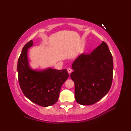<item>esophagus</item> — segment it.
Masks as SVG:
<instances>
[{
  "label": "esophagus",
  "mask_w": 131,
  "mask_h": 131,
  "mask_svg": "<svg viewBox=\"0 0 131 131\" xmlns=\"http://www.w3.org/2000/svg\"><path fill=\"white\" fill-rule=\"evenodd\" d=\"M68 72L69 73V74H70L71 73H72V69L71 68H68Z\"/></svg>",
  "instance_id": "1"
}]
</instances>
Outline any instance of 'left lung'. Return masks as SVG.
<instances>
[{"mask_svg": "<svg viewBox=\"0 0 131 131\" xmlns=\"http://www.w3.org/2000/svg\"><path fill=\"white\" fill-rule=\"evenodd\" d=\"M70 78L74 83L75 99L82 105L96 103L109 91L113 61L107 44L102 41L91 54H81L72 64Z\"/></svg>", "mask_w": 131, "mask_h": 131, "instance_id": "8db88e82", "label": "left lung"}]
</instances>
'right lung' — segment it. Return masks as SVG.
Wrapping results in <instances>:
<instances>
[{"label":"right lung","instance_id":"right-lung-1","mask_svg":"<svg viewBox=\"0 0 131 131\" xmlns=\"http://www.w3.org/2000/svg\"><path fill=\"white\" fill-rule=\"evenodd\" d=\"M33 41L28 42L23 48L17 64L19 86L24 95L32 102L43 107L54 105L58 101L62 84L69 77L66 69L35 71L28 65V48Z\"/></svg>","mask_w":131,"mask_h":131}]
</instances>
